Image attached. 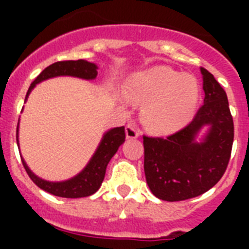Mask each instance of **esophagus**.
<instances>
[{
  "label": "esophagus",
  "instance_id": "obj_1",
  "mask_svg": "<svg viewBox=\"0 0 249 249\" xmlns=\"http://www.w3.org/2000/svg\"><path fill=\"white\" fill-rule=\"evenodd\" d=\"M125 134H126V138H128V140H133V138H138V137H140L141 130L137 128L136 125L129 124V125H126Z\"/></svg>",
  "mask_w": 249,
  "mask_h": 249
}]
</instances>
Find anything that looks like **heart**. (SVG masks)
<instances>
[{"label":"heart","mask_w":249,"mask_h":249,"mask_svg":"<svg viewBox=\"0 0 249 249\" xmlns=\"http://www.w3.org/2000/svg\"><path fill=\"white\" fill-rule=\"evenodd\" d=\"M124 90L128 99L143 105L144 124L158 133H169L185 124L193 116L200 94L194 76L165 66L136 72Z\"/></svg>","instance_id":"obj_1"}]
</instances>
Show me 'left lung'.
I'll use <instances>...</instances> for the list:
<instances>
[{"mask_svg": "<svg viewBox=\"0 0 249 249\" xmlns=\"http://www.w3.org/2000/svg\"><path fill=\"white\" fill-rule=\"evenodd\" d=\"M204 105L189 125L164 138L143 136L144 174L151 193L165 201L199 196L224 176L231 155L234 123L228 95L205 68ZM203 128L206 133L200 139Z\"/></svg>", "mask_w": 249, "mask_h": 249, "instance_id": "8db88e82", "label": "left lung"}]
</instances>
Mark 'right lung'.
Wrapping results in <instances>:
<instances>
[{
	"instance_id": "1",
	"label": "right lung",
	"mask_w": 249,
	"mask_h": 249,
	"mask_svg": "<svg viewBox=\"0 0 249 249\" xmlns=\"http://www.w3.org/2000/svg\"><path fill=\"white\" fill-rule=\"evenodd\" d=\"M98 75V66L95 63L88 62V60L79 59V60H64V62H56V63L50 64L46 67L40 75L37 76L35 81L31 84L25 101L28 99V95L33 90V88L37 84L42 83L45 80L58 77V76H72V77H79L83 80H94ZM19 123H18L17 129V142L19 147ZM125 141V128L119 126V128H112L107 130L103 134L101 142L98 144L97 150L89 160V163L86 164L79 174H76L75 177L66 179V181L52 182L42 179L38 176L33 173L29 169L25 160L21 158V163L24 165L29 178L36 183L40 189L49 194H53L55 196L60 197H85L93 195L97 193L101 187L102 182L105 179L106 168L108 165L109 160L112 159Z\"/></svg>"
}]
</instances>
